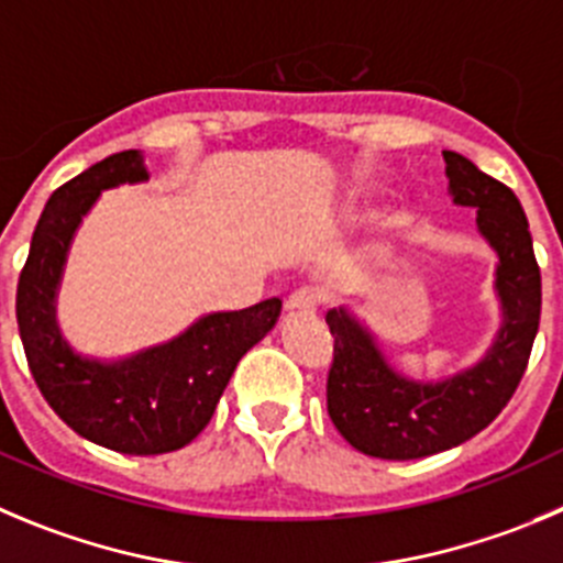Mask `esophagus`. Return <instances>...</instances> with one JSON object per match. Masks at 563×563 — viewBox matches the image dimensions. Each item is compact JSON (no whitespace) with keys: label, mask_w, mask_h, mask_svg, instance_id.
<instances>
[{"label":"esophagus","mask_w":563,"mask_h":563,"mask_svg":"<svg viewBox=\"0 0 563 563\" xmlns=\"http://www.w3.org/2000/svg\"><path fill=\"white\" fill-rule=\"evenodd\" d=\"M322 299L324 297H322V291H319V288L302 286V288H297V291H291V297L286 299V306H288V311L313 313L319 306H322Z\"/></svg>","instance_id":"34e87169"}]
</instances>
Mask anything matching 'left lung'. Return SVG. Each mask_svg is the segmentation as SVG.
Listing matches in <instances>:
<instances>
[{"instance_id":"8db88e82","label":"left lung","mask_w":563,"mask_h":563,"mask_svg":"<svg viewBox=\"0 0 563 563\" xmlns=\"http://www.w3.org/2000/svg\"><path fill=\"white\" fill-rule=\"evenodd\" d=\"M444 163L453 199L477 208V228L500 255L497 294L506 319L486 358L470 372L413 383L386 364L372 335L344 308L328 313L333 333L328 413L339 433L372 459H424L488 428L517 391L539 330L542 275L522 205L470 157L444 152Z\"/></svg>"}]
</instances>
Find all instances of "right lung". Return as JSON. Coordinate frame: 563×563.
<instances>
[{"label": "right lung", "mask_w": 563, "mask_h": 563, "mask_svg": "<svg viewBox=\"0 0 563 563\" xmlns=\"http://www.w3.org/2000/svg\"><path fill=\"white\" fill-rule=\"evenodd\" d=\"M139 180H146L144 157L124 150L52 194L19 275L15 319L30 372L68 428L115 453L157 455L186 448L202 433L241 355L275 328L280 299L210 313L169 344L119 364L71 353L55 324V291L68 241L102 188Z\"/></svg>", "instance_id": "obj_1"}]
</instances>
